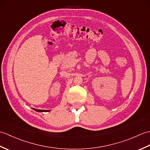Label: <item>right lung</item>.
Wrapping results in <instances>:
<instances>
[{
    "instance_id": "obj_1",
    "label": "right lung",
    "mask_w": 150,
    "mask_h": 150,
    "mask_svg": "<svg viewBox=\"0 0 150 150\" xmlns=\"http://www.w3.org/2000/svg\"><path fill=\"white\" fill-rule=\"evenodd\" d=\"M37 111H39V112H48L50 110H37V109H33Z\"/></svg>"
}]
</instances>
